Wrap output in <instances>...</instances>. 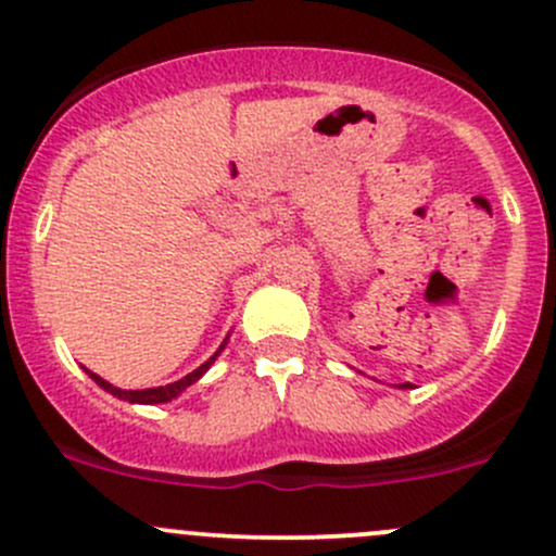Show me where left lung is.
Instances as JSON below:
<instances>
[{"label": "left lung", "mask_w": 556, "mask_h": 556, "mask_svg": "<svg viewBox=\"0 0 556 556\" xmlns=\"http://www.w3.org/2000/svg\"><path fill=\"white\" fill-rule=\"evenodd\" d=\"M401 387H412V384H408V382H406V384H401Z\"/></svg>", "instance_id": "left-lung-1"}]
</instances>
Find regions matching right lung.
I'll return each instance as SVG.
<instances>
[{
	"mask_svg": "<svg viewBox=\"0 0 556 556\" xmlns=\"http://www.w3.org/2000/svg\"><path fill=\"white\" fill-rule=\"evenodd\" d=\"M223 346H226V341H223L220 350H217L215 355H212L210 361L204 363V366H199V368H195V371H190L188 377L177 379V382H172V384H166V387H148V390H121V387H112L110 382H104V379L99 377V374L88 371V377H91L93 382L102 387V390L112 392V395H115V397H121V401H128V403H166V401H172V397H177L179 392L185 390V387L199 382V379L206 374V368H210L212 363H215V357L220 355Z\"/></svg>",
	"mask_w": 556,
	"mask_h": 556,
	"instance_id": "right-lung-1",
	"label": "right lung"
}]
</instances>
